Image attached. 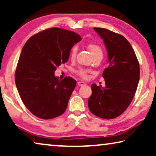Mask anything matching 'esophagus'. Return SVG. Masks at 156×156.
I'll return each mask as SVG.
<instances>
[{"label":"esophagus","instance_id":"obj_1","mask_svg":"<svg viewBox=\"0 0 156 156\" xmlns=\"http://www.w3.org/2000/svg\"><path fill=\"white\" fill-rule=\"evenodd\" d=\"M77 84L78 86H80V87H83V86H85V85H87V84L84 82H77Z\"/></svg>","mask_w":156,"mask_h":156}]
</instances>
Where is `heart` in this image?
I'll list each match as a JSON object with an SVG mask.
<instances>
[{"label":"heart","instance_id":"b5f03b06","mask_svg":"<svg viewBox=\"0 0 156 156\" xmlns=\"http://www.w3.org/2000/svg\"><path fill=\"white\" fill-rule=\"evenodd\" d=\"M87 48L88 50L90 51L91 55L92 57L94 58V57H101L103 56V52H102V49L101 48V47L99 45H98L97 44L94 43H89L88 45H87ZM76 52H77V48L76 47H73L72 48L71 51H70V54H69V57L70 59L72 60H74L76 58ZM77 74H79V76H80L82 78H87V72L83 69H80L77 72Z\"/></svg>","mask_w":156,"mask_h":156}]
</instances>
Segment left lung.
<instances>
[{
  "mask_svg": "<svg viewBox=\"0 0 156 156\" xmlns=\"http://www.w3.org/2000/svg\"><path fill=\"white\" fill-rule=\"evenodd\" d=\"M105 44L109 65L104 70L105 87L91 85L88 106L94 115L112 119L120 116L130 105L140 78L139 63L129 42L120 34L94 27Z\"/></svg>",
  "mask_w": 156,
  "mask_h": 156,
  "instance_id": "1",
  "label": "left lung"
}]
</instances>
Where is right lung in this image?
Returning a JSON list of instances; mask_svg holds the SVG:
<instances>
[{
	"label": "right lung",
	"instance_id": "add662e5",
	"mask_svg": "<svg viewBox=\"0 0 156 156\" xmlns=\"http://www.w3.org/2000/svg\"><path fill=\"white\" fill-rule=\"evenodd\" d=\"M81 40L74 32L52 27L32 36L23 46L15 80L23 104L35 116L51 119L67 109L76 82L70 76L59 80L55 71L67 62Z\"/></svg>",
	"mask_w": 156,
	"mask_h": 156
}]
</instances>
